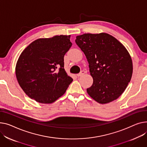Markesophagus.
<instances>
[{"mask_svg": "<svg viewBox=\"0 0 147 147\" xmlns=\"http://www.w3.org/2000/svg\"><path fill=\"white\" fill-rule=\"evenodd\" d=\"M84 73H85V71H81L80 73H79V74H77V77L81 76L83 75Z\"/></svg>", "mask_w": 147, "mask_h": 147, "instance_id": "1", "label": "esophagus"}]
</instances>
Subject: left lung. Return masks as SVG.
I'll use <instances>...</instances> for the list:
<instances>
[{
    "instance_id": "obj_1",
    "label": "left lung",
    "mask_w": 147,
    "mask_h": 147,
    "mask_svg": "<svg viewBox=\"0 0 147 147\" xmlns=\"http://www.w3.org/2000/svg\"><path fill=\"white\" fill-rule=\"evenodd\" d=\"M85 54L93 82L87 92L100 104L110 103L123 93L130 82L133 65L125 46L113 36L102 32L76 36Z\"/></svg>"
}]
</instances>
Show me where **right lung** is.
<instances>
[{
    "label": "right lung",
    "instance_id": "add662e5",
    "mask_svg": "<svg viewBox=\"0 0 147 147\" xmlns=\"http://www.w3.org/2000/svg\"><path fill=\"white\" fill-rule=\"evenodd\" d=\"M70 36L37 39L18 58L15 67L18 83L28 96L38 103L54 102L73 81L64 68V56L72 45Z\"/></svg>",
    "mask_w": 147,
    "mask_h": 147
}]
</instances>
